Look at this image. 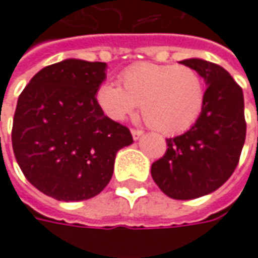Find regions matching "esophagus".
Instances as JSON below:
<instances>
[{
  "mask_svg": "<svg viewBox=\"0 0 258 258\" xmlns=\"http://www.w3.org/2000/svg\"><path fill=\"white\" fill-rule=\"evenodd\" d=\"M131 134H133V138H134V140H138V138L143 136V131H141V130L133 128L131 130Z\"/></svg>",
  "mask_w": 258,
  "mask_h": 258,
  "instance_id": "esophagus-1",
  "label": "esophagus"
}]
</instances>
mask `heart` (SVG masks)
I'll return each instance as SVG.
<instances>
[{"mask_svg": "<svg viewBox=\"0 0 258 258\" xmlns=\"http://www.w3.org/2000/svg\"><path fill=\"white\" fill-rule=\"evenodd\" d=\"M120 85L104 83L95 93L101 111L114 121H122L140 104L143 118L158 133L180 134L199 120L206 88L200 74L175 64L138 62L124 70Z\"/></svg>", "mask_w": 258, "mask_h": 258, "instance_id": "heart-1", "label": "heart"}]
</instances>
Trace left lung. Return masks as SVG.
I'll return each instance as SVG.
<instances>
[{
    "instance_id": "1",
    "label": "left lung",
    "mask_w": 258,
    "mask_h": 258,
    "mask_svg": "<svg viewBox=\"0 0 258 258\" xmlns=\"http://www.w3.org/2000/svg\"><path fill=\"white\" fill-rule=\"evenodd\" d=\"M181 64L204 78L206 102L187 133L165 138L167 151L153 163L151 175L165 196L192 200L216 191L234 173L247 124L243 90L224 68L199 58Z\"/></svg>"
}]
</instances>
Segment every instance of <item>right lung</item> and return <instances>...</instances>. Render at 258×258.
Masks as SVG:
<instances>
[{
    "label": "right lung",
    "mask_w": 258,
    "mask_h": 258,
    "mask_svg": "<svg viewBox=\"0 0 258 258\" xmlns=\"http://www.w3.org/2000/svg\"><path fill=\"white\" fill-rule=\"evenodd\" d=\"M105 62L64 59L42 68L18 97L14 156L25 178L59 201L88 200L110 182L130 130L104 115L95 100Z\"/></svg>",
    "instance_id": "1"
}]
</instances>
